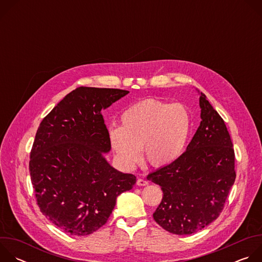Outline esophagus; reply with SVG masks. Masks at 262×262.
Here are the masks:
<instances>
[{
  "label": "esophagus",
  "instance_id": "obj_1",
  "mask_svg": "<svg viewBox=\"0 0 262 262\" xmlns=\"http://www.w3.org/2000/svg\"><path fill=\"white\" fill-rule=\"evenodd\" d=\"M147 184H148V181L143 179V178H139L137 180V185H139V186H144V185H147Z\"/></svg>",
  "mask_w": 262,
  "mask_h": 262
}]
</instances>
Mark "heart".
I'll return each mask as SVG.
<instances>
[{
    "label": "heart",
    "instance_id": "obj_1",
    "mask_svg": "<svg viewBox=\"0 0 262 262\" xmlns=\"http://www.w3.org/2000/svg\"><path fill=\"white\" fill-rule=\"evenodd\" d=\"M192 128L189 108L150 98L123 112L121 126L108 128V140L118 162L133 167L142 156L155 167L177 161L188 144Z\"/></svg>",
    "mask_w": 262,
    "mask_h": 262
}]
</instances>
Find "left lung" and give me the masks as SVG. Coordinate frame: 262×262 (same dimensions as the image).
Segmentation results:
<instances>
[{"label": "left lung", "mask_w": 262, "mask_h": 262, "mask_svg": "<svg viewBox=\"0 0 262 262\" xmlns=\"http://www.w3.org/2000/svg\"><path fill=\"white\" fill-rule=\"evenodd\" d=\"M199 104L201 122L186 150L147 176L164 194L155 221L178 235L195 233L212 223L236 177L233 144L225 122L202 92Z\"/></svg>", "instance_id": "1"}]
</instances>
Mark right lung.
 Segmentation results:
<instances>
[{
  "label": "right lung",
  "mask_w": 262,
  "mask_h": 262,
  "mask_svg": "<svg viewBox=\"0 0 262 262\" xmlns=\"http://www.w3.org/2000/svg\"><path fill=\"white\" fill-rule=\"evenodd\" d=\"M129 91L79 87L68 93L37 129L29 170L40 211L70 235L98 230L117 197L136 176L112 167L108 132L101 111Z\"/></svg>",
  "instance_id": "obj_1"
}]
</instances>
